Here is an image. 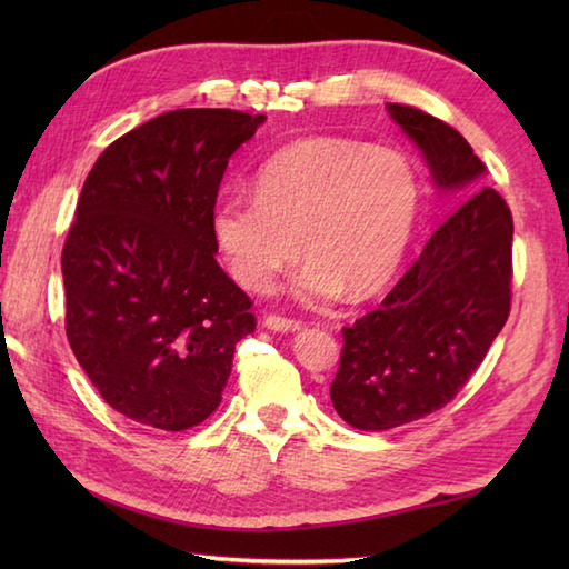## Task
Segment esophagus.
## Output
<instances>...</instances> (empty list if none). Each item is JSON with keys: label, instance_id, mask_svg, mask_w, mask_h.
<instances>
[{"label": "esophagus", "instance_id": "obj_1", "mask_svg": "<svg viewBox=\"0 0 569 569\" xmlns=\"http://www.w3.org/2000/svg\"><path fill=\"white\" fill-rule=\"evenodd\" d=\"M263 322H266V328L276 330V332H296V330L303 328V322H300V320L276 316V312H271V316H266Z\"/></svg>", "mask_w": 569, "mask_h": 569}]
</instances>
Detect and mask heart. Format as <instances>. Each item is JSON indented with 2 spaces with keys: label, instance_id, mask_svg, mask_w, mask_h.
Listing matches in <instances>:
<instances>
[{
  "label": "heart",
  "instance_id": "heart-1",
  "mask_svg": "<svg viewBox=\"0 0 569 569\" xmlns=\"http://www.w3.org/2000/svg\"><path fill=\"white\" fill-rule=\"evenodd\" d=\"M253 196H224L212 234L247 291L269 293L303 249L298 293L312 303L377 291L401 261L418 180L401 153L347 139H303L266 161Z\"/></svg>",
  "mask_w": 569,
  "mask_h": 569
}]
</instances>
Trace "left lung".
<instances>
[{
  "mask_svg": "<svg viewBox=\"0 0 569 569\" xmlns=\"http://www.w3.org/2000/svg\"><path fill=\"white\" fill-rule=\"evenodd\" d=\"M389 114L426 156L435 186L459 208L438 227L377 310L342 328L330 398L359 430H391L426 418L462 391L509 320L513 217L485 163L457 129L408 104Z\"/></svg>",
  "mask_w": 569,
  "mask_h": 569,
  "instance_id": "8db88e82",
  "label": "left lung"
}]
</instances>
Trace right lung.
Here are the masks:
<instances>
[{"label": "right lung", "mask_w": 569, "mask_h": 569, "mask_svg": "<svg viewBox=\"0 0 569 569\" xmlns=\"http://www.w3.org/2000/svg\"><path fill=\"white\" fill-rule=\"evenodd\" d=\"M263 114L173 110L127 131L84 178L60 257L66 335L117 413L188 430L214 413L251 298L214 261L224 168Z\"/></svg>", "instance_id": "1"}]
</instances>
